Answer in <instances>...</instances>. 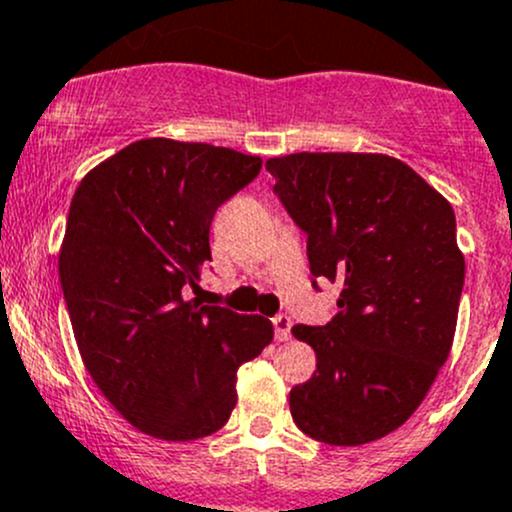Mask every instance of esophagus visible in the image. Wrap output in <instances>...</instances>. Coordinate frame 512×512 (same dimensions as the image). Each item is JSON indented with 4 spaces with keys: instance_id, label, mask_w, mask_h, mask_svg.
I'll use <instances>...</instances> for the list:
<instances>
[{
    "instance_id": "esophagus-1",
    "label": "esophagus",
    "mask_w": 512,
    "mask_h": 512,
    "mask_svg": "<svg viewBox=\"0 0 512 512\" xmlns=\"http://www.w3.org/2000/svg\"><path fill=\"white\" fill-rule=\"evenodd\" d=\"M291 328H293V320L288 318V315H276V318H273V333H276L278 342L291 340Z\"/></svg>"
}]
</instances>
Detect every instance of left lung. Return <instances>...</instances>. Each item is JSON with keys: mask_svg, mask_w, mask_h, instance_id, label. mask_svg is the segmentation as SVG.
I'll use <instances>...</instances> for the list:
<instances>
[{"mask_svg": "<svg viewBox=\"0 0 512 512\" xmlns=\"http://www.w3.org/2000/svg\"><path fill=\"white\" fill-rule=\"evenodd\" d=\"M266 170L308 234L310 273L342 283L328 325L293 328L318 360L291 389L293 421L323 444H370L416 412L449 360L466 276L453 209L379 152H295Z\"/></svg>", "mask_w": 512, "mask_h": 512, "instance_id": "left-lung-1", "label": "left lung"}]
</instances>
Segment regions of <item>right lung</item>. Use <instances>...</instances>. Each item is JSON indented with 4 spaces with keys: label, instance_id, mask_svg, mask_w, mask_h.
Here are the masks:
<instances>
[{
    "label": "right lung",
    "instance_id": "add662e5",
    "mask_svg": "<svg viewBox=\"0 0 512 512\" xmlns=\"http://www.w3.org/2000/svg\"><path fill=\"white\" fill-rule=\"evenodd\" d=\"M261 157L145 138L93 167L68 209L59 276L78 352L103 397L162 441L212 436L236 407V372L273 340L271 320L189 298L209 226Z\"/></svg>",
    "mask_w": 512,
    "mask_h": 512
}]
</instances>
